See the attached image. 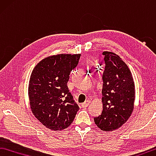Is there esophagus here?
Returning a JSON list of instances; mask_svg holds the SVG:
<instances>
[{
  "label": "esophagus",
  "instance_id": "34e87169",
  "mask_svg": "<svg viewBox=\"0 0 156 156\" xmlns=\"http://www.w3.org/2000/svg\"><path fill=\"white\" fill-rule=\"evenodd\" d=\"M90 101H86L84 103H83L82 104H81V106H82L83 108H86V107H88V106L89 105V104H90Z\"/></svg>",
  "mask_w": 156,
  "mask_h": 156
}]
</instances>
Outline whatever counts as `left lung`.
I'll list each match as a JSON object with an SVG mask.
<instances>
[{"label":"left lung","instance_id":"1","mask_svg":"<svg viewBox=\"0 0 156 156\" xmlns=\"http://www.w3.org/2000/svg\"><path fill=\"white\" fill-rule=\"evenodd\" d=\"M103 54V110L94 121L101 130L112 132L121 127L132 114L135 86L129 68L119 56L107 51Z\"/></svg>","mask_w":156,"mask_h":156}]
</instances>
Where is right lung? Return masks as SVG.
Instances as JSON below:
<instances>
[{"label":"right lung","mask_w":156,"mask_h":156,"mask_svg":"<svg viewBox=\"0 0 156 156\" xmlns=\"http://www.w3.org/2000/svg\"><path fill=\"white\" fill-rule=\"evenodd\" d=\"M80 56V54H60L48 57L38 63L31 73L29 97L32 112L51 130L69 127L80 110L67 83Z\"/></svg>","instance_id":"1"}]
</instances>
